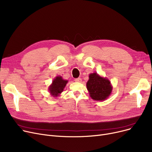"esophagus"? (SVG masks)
Segmentation results:
<instances>
[{"label":"esophagus","mask_w":152,"mask_h":152,"mask_svg":"<svg viewBox=\"0 0 152 152\" xmlns=\"http://www.w3.org/2000/svg\"><path fill=\"white\" fill-rule=\"evenodd\" d=\"M75 81H76V82H78V83H81V81H82V79H81V78H77V79H75Z\"/></svg>","instance_id":"esophagus-1"}]
</instances>
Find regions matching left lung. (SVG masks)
Masks as SVG:
<instances>
[{
    "label": "left lung",
    "mask_w": 152,
    "mask_h": 152,
    "mask_svg": "<svg viewBox=\"0 0 152 152\" xmlns=\"http://www.w3.org/2000/svg\"><path fill=\"white\" fill-rule=\"evenodd\" d=\"M86 83L90 97L94 100L104 101L111 94L113 87L109 79L102 77L97 73H91Z\"/></svg>",
    "instance_id": "8db88e82"
}]
</instances>
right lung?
<instances>
[{
  "instance_id": "add662e5",
  "label": "right lung",
  "mask_w": 152,
  "mask_h": 152,
  "mask_svg": "<svg viewBox=\"0 0 152 152\" xmlns=\"http://www.w3.org/2000/svg\"><path fill=\"white\" fill-rule=\"evenodd\" d=\"M68 82V80H65L61 76L55 77L52 81V83L48 88L50 94L53 97H59L61 93L65 89Z\"/></svg>"
}]
</instances>
